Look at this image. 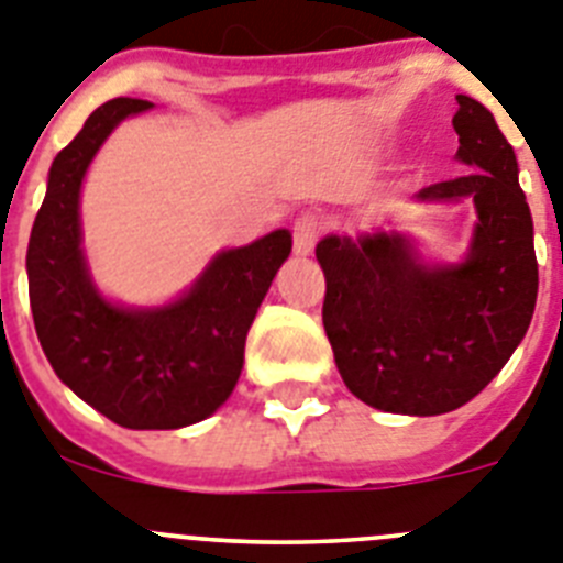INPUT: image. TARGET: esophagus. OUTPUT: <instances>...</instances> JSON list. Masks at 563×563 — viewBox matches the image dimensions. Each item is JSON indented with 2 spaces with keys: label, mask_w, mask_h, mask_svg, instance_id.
I'll use <instances>...</instances> for the list:
<instances>
[{
  "label": "esophagus",
  "mask_w": 563,
  "mask_h": 563,
  "mask_svg": "<svg viewBox=\"0 0 563 563\" xmlns=\"http://www.w3.org/2000/svg\"><path fill=\"white\" fill-rule=\"evenodd\" d=\"M319 232H322V219L317 212H302L300 219L294 221V252L311 255L313 244L319 241Z\"/></svg>",
  "instance_id": "34e87169"
}]
</instances>
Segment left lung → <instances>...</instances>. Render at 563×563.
Instances as JSON below:
<instances>
[{
    "label": "left lung",
    "mask_w": 563,
    "mask_h": 563,
    "mask_svg": "<svg viewBox=\"0 0 563 563\" xmlns=\"http://www.w3.org/2000/svg\"><path fill=\"white\" fill-rule=\"evenodd\" d=\"M457 159L471 174L423 187L420 201L474 199L468 257L429 266L398 232L317 244L322 325L358 401L395 415H443L488 387L528 333L539 294L533 219L519 165L494 114L457 95Z\"/></svg>",
    "instance_id": "obj_1"
}]
</instances>
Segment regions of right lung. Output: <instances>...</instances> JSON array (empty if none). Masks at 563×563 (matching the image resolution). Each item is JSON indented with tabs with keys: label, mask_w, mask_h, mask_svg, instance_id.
Listing matches in <instances>:
<instances>
[{
	"label": "right lung",
	"mask_w": 563,
	"mask_h": 563,
	"mask_svg": "<svg viewBox=\"0 0 563 563\" xmlns=\"http://www.w3.org/2000/svg\"><path fill=\"white\" fill-rule=\"evenodd\" d=\"M154 103L114 98L55 156L27 246L30 308L55 376L125 429H179L212 415L235 389L252 319L291 252L288 230L212 257L170 306H111L80 252V181L120 120Z\"/></svg>",
	"instance_id": "add662e5"
}]
</instances>
